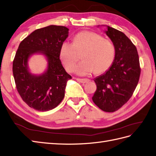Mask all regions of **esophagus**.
Listing matches in <instances>:
<instances>
[{
  "mask_svg": "<svg viewBox=\"0 0 156 156\" xmlns=\"http://www.w3.org/2000/svg\"><path fill=\"white\" fill-rule=\"evenodd\" d=\"M77 80L82 83H86L89 81V79H77Z\"/></svg>",
  "mask_w": 156,
  "mask_h": 156,
  "instance_id": "obj_1",
  "label": "esophagus"
}]
</instances>
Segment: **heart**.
<instances>
[{"instance_id": "b5f03b06", "label": "heart", "mask_w": 156, "mask_h": 156, "mask_svg": "<svg viewBox=\"0 0 156 156\" xmlns=\"http://www.w3.org/2000/svg\"><path fill=\"white\" fill-rule=\"evenodd\" d=\"M82 62L74 68L80 58ZM59 57L68 71L85 75L93 71L94 74L105 73L112 66L115 48L111 41L95 32H81L73 37L72 44L64 42L61 45Z\"/></svg>"}]
</instances>
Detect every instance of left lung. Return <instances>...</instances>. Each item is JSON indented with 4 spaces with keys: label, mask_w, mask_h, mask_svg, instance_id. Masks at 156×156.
<instances>
[{
    "label": "left lung",
    "mask_w": 156,
    "mask_h": 156,
    "mask_svg": "<svg viewBox=\"0 0 156 156\" xmlns=\"http://www.w3.org/2000/svg\"><path fill=\"white\" fill-rule=\"evenodd\" d=\"M101 26L107 27L104 32L115 46V57L109 69L94 79L97 90L92 99L102 111L112 112L127 102L138 85L139 57L136 46L123 32Z\"/></svg>",
    "instance_id": "left-lung-1"
}]
</instances>
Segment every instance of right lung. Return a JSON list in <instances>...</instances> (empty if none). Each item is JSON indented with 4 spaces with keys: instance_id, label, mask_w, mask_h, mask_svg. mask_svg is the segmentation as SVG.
<instances>
[{
    "instance_id": "1",
    "label": "right lung",
    "mask_w": 156,
    "mask_h": 156,
    "mask_svg": "<svg viewBox=\"0 0 156 156\" xmlns=\"http://www.w3.org/2000/svg\"><path fill=\"white\" fill-rule=\"evenodd\" d=\"M68 34L66 26L50 25L36 30L19 45L12 66L15 83L22 100L36 111L52 110L65 96L71 76L62 66L59 50ZM36 54L44 55L48 62L40 74L31 73L28 66L29 59Z\"/></svg>"
}]
</instances>
